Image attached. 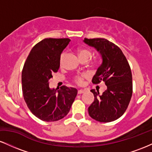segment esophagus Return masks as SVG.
I'll return each instance as SVG.
<instances>
[{
  "label": "esophagus",
  "instance_id": "obj_1",
  "mask_svg": "<svg viewBox=\"0 0 152 152\" xmlns=\"http://www.w3.org/2000/svg\"><path fill=\"white\" fill-rule=\"evenodd\" d=\"M85 91H86V90H84V89H80V90L78 91V94H83Z\"/></svg>",
  "mask_w": 152,
  "mask_h": 152
}]
</instances>
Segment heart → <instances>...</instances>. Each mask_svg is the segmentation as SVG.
I'll return each mask as SVG.
<instances>
[{"label":"heart","mask_w":152,"mask_h":152,"mask_svg":"<svg viewBox=\"0 0 152 152\" xmlns=\"http://www.w3.org/2000/svg\"><path fill=\"white\" fill-rule=\"evenodd\" d=\"M78 54L80 59H82V58L90 59L91 57V50L87 49V48H79V49H78ZM63 57H64V54H62V55L61 56V58H60L61 64ZM86 77H87V75L85 74L77 75V76H76L74 77V81L75 83H77L78 85H82L83 83V80H84Z\"/></svg>","instance_id":"b5f03b06"}]
</instances>
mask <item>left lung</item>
<instances>
[{
	"label": "left lung",
	"instance_id": "left-lung-1",
	"mask_svg": "<svg viewBox=\"0 0 152 152\" xmlns=\"http://www.w3.org/2000/svg\"><path fill=\"white\" fill-rule=\"evenodd\" d=\"M83 42L100 53L102 63L92 78L95 84L103 81L107 89L99 94L91 89L94 101L88 107L89 116L96 121L111 122L124 114L132 96V75L123 52L105 38H84Z\"/></svg>",
	"mask_w": 152,
	"mask_h": 152
}]
</instances>
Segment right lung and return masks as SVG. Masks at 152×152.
Instances as JSON below:
<instances>
[{
    "mask_svg": "<svg viewBox=\"0 0 152 152\" xmlns=\"http://www.w3.org/2000/svg\"><path fill=\"white\" fill-rule=\"evenodd\" d=\"M69 38H45L36 44L22 71V91L28 107L39 119L56 121L65 117L77 95L76 88H50L49 80L58 71L61 54Z\"/></svg>",
    "mask_w": 152,
    "mask_h": 152,
    "instance_id": "obj_1",
    "label": "right lung"
}]
</instances>
